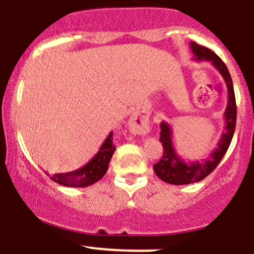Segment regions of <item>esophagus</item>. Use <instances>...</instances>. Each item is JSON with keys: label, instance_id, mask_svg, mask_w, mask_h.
<instances>
[{"label": "esophagus", "instance_id": "obj_1", "mask_svg": "<svg viewBox=\"0 0 254 254\" xmlns=\"http://www.w3.org/2000/svg\"><path fill=\"white\" fill-rule=\"evenodd\" d=\"M130 129L132 132L138 135H147L150 130L149 121L145 118L132 117L130 119Z\"/></svg>", "mask_w": 254, "mask_h": 254}]
</instances>
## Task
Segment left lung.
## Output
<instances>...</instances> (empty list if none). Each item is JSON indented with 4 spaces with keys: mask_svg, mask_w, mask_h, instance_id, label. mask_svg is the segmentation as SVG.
I'll return each mask as SVG.
<instances>
[{
    "mask_svg": "<svg viewBox=\"0 0 254 254\" xmlns=\"http://www.w3.org/2000/svg\"><path fill=\"white\" fill-rule=\"evenodd\" d=\"M190 48L193 54L194 61L211 62L212 65L222 75L227 90H228V103H227L223 115L224 129L220 141L217 142V147L209 154L208 157L200 160V161L197 160V161L186 162L180 155H178L173 144V139H172L171 125L166 122H161L160 124L161 127L160 142L164 147V154H162L161 160L154 165V172L165 183L173 184V185H188V184L200 182L204 178L208 177L217 167L224 154L228 150L233 135H234L235 124H237V104H235L234 88H233V81L226 64L215 52H212L210 49L205 48V46H200L197 43L191 42Z\"/></svg>",
    "mask_w": 254,
    "mask_h": 254,
    "instance_id": "8db88e82",
    "label": "left lung"
}]
</instances>
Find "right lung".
<instances>
[{
    "label": "right lung",
    "instance_id": "add662e5",
    "mask_svg": "<svg viewBox=\"0 0 254 254\" xmlns=\"http://www.w3.org/2000/svg\"><path fill=\"white\" fill-rule=\"evenodd\" d=\"M112 136L113 132L111 131L110 135L106 137L104 143L101 144L98 153L92 157L90 161L78 170L66 172V173H56L54 176H49L48 172H45V173L54 182L63 186H69V188H86V186L99 182L106 174L111 157L116 150V147L113 145Z\"/></svg>",
    "mask_w": 254,
    "mask_h": 254
}]
</instances>
